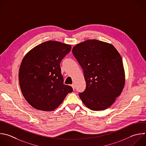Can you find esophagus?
I'll return each instance as SVG.
<instances>
[{
	"instance_id": "34e87169",
	"label": "esophagus",
	"mask_w": 146,
	"mask_h": 146,
	"mask_svg": "<svg viewBox=\"0 0 146 146\" xmlns=\"http://www.w3.org/2000/svg\"><path fill=\"white\" fill-rule=\"evenodd\" d=\"M71 86H72V88H73V90H74V88H75V86H74V84H72V85H71Z\"/></svg>"
}]
</instances>
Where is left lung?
<instances>
[{"label": "left lung", "instance_id": "1", "mask_svg": "<svg viewBox=\"0 0 146 146\" xmlns=\"http://www.w3.org/2000/svg\"><path fill=\"white\" fill-rule=\"evenodd\" d=\"M72 53L83 69L86 89L79 96L93 111L108 108L121 93L125 76L122 58L111 43L88 39L77 44Z\"/></svg>", "mask_w": 146, "mask_h": 146}]
</instances>
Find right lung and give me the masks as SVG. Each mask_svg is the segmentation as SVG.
I'll return each mask as SVG.
<instances>
[{"instance_id": "1", "label": "right lung", "mask_w": 146, "mask_h": 146, "mask_svg": "<svg viewBox=\"0 0 146 146\" xmlns=\"http://www.w3.org/2000/svg\"><path fill=\"white\" fill-rule=\"evenodd\" d=\"M71 48L70 44L48 40L23 57L19 70V85L25 99L34 108L53 111L73 91L70 86L64 84L60 65Z\"/></svg>"}]
</instances>
